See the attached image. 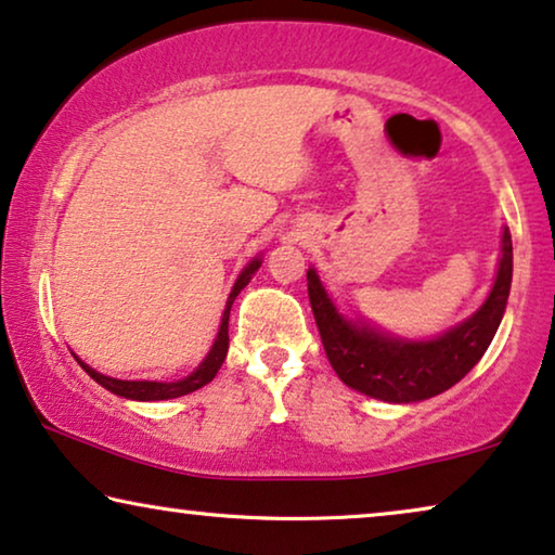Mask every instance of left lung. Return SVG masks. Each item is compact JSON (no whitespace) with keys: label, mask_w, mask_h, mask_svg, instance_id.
Wrapping results in <instances>:
<instances>
[{"label":"left lung","mask_w":555,"mask_h":555,"mask_svg":"<svg viewBox=\"0 0 555 555\" xmlns=\"http://www.w3.org/2000/svg\"><path fill=\"white\" fill-rule=\"evenodd\" d=\"M513 284V241L502 228L500 261L492 289L467 320L431 339H405L363 317H347L320 273L309 266L307 289L330 365L358 393L388 403H416L460 383L490 347L505 314Z\"/></svg>","instance_id":"1"}]
</instances>
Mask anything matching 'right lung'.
<instances>
[{
    "mask_svg": "<svg viewBox=\"0 0 555 555\" xmlns=\"http://www.w3.org/2000/svg\"><path fill=\"white\" fill-rule=\"evenodd\" d=\"M263 258L256 256L254 261H248L243 266V271L238 273V279H235L231 294H228V301H225V309H223V317H220V327H218V335H216V343H212L210 352L205 354V360L201 365L195 367L190 375H184L180 380H121V378H111V375H103L99 371H93L91 365H86L83 360L78 358V365L83 367V371L91 375V378L103 386L106 390H111L114 396H121V398H129V401H169V398H180V396H188L192 390L208 386V383L216 378L220 365H223L225 354H228V317H231V307L235 297H238L241 289H246L250 279H254V273L261 269Z\"/></svg>",
    "mask_w": 555,
    "mask_h": 555,
    "instance_id": "1",
    "label": "right lung"
}]
</instances>
